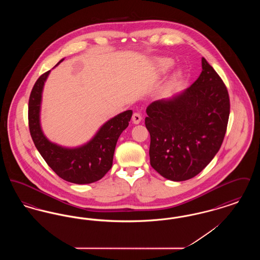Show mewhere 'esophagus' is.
I'll list each match as a JSON object with an SVG mask.
<instances>
[{
  "label": "esophagus",
  "instance_id": "esophagus-1",
  "mask_svg": "<svg viewBox=\"0 0 260 260\" xmlns=\"http://www.w3.org/2000/svg\"><path fill=\"white\" fill-rule=\"evenodd\" d=\"M132 120H133L134 124H139L141 122V120H142V116L139 113H134Z\"/></svg>",
  "mask_w": 260,
  "mask_h": 260
}]
</instances>
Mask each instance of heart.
<instances>
[{"mask_svg": "<svg viewBox=\"0 0 260 260\" xmlns=\"http://www.w3.org/2000/svg\"><path fill=\"white\" fill-rule=\"evenodd\" d=\"M173 61L170 58H161L157 62V72L160 74H164L168 72L173 67ZM179 75H175L174 79H176Z\"/></svg>", "mask_w": 260, "mask_h": 260, "instance_id": "obj_1", "label": "heart"}]
</instances>
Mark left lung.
Returning <instances> with one entry per match:
<instances>
[{"label": "left lung", "instance_id": "1", "mask_svg": "<svg viewBox=\"0 0 260 260\" xmlns=\"http://www.w3.org/2000/svg\"><path fill=\"white\" fill-rule=\"evenodd\" d=\"M202 69L184 91L154 101L146 109L150 164L173 181H184L201 173L220 149L226 134L228 90L204 57Z\"/></svg>", "mask_w": 260, "mask_h": 260}]
</instances>
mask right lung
I'll list each match as a JSON object with an SVG mask.
<instances>
[{
    "instance_id": "obj_1",
    "label": "right lung",
    "mask_w": 260,
    "mask_h": 260,
    "mask_svg": "<svg viewBox=\"0 0 260 260\" xmlns=\"http://www.w3.org/2000/svg\"><path fill=\"white\" fill-rule=\"evenodd\" d=\"M50 72L40 76L30 94L28 122L31 137L41 156L62 179L76 184L95 182L111 169L118 138L127 127L133 111L126 110L107 121L92 139L82 146L66 148L52 143L44 135L40 124L42 92Z\"/></svg>"
}]
</instances>
